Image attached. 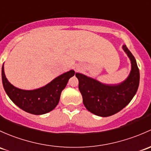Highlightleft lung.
Listing matches in <instances>:
<instances>
[{"label": "left lung", "mask_w": 151, "mask_h": 151, "mask_svg": "<svg viewBox=\"0 0 151 151\" xmlns=\"http://www.w3.org/2000/svg\"><path fill=\"white\" fill-rule=\"evenodd\" d=\"M122 48L129 58L132 68L127 78L122 83L106 85L82 74H75L85 108L99 116L107 117L118 113L132 101L138 89L139 71L135 58L126 45Z\"/></svg>", "instance_id": "1"}]
</instances>
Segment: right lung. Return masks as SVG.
<instances>
[{
	"mask_svg": "<svg viewBox=\"0 0 151 151\" xmlns=\"http://www.w3.org/2000/svg\"><path fill=\"white\" fill-rule=\"evenodd\" d=\"M75 71L70 70L58 76L45 86L32 90H25L12 85L6 77L2 66V82L6 94L18 107L27 113L41 115L55 109L59 102L62 90Z\"/></svg>",
	"mask_w": 151,
	"mask_h": 151,
	"instance_id": "right-lung-1",
	"label": "right lung"
}]
</instances>
